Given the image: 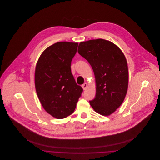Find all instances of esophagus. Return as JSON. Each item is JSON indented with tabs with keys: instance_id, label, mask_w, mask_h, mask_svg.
Returning <instances> with one entry per match:
<instances>
[{
	"instance_id": "1",
	"label": "esophagus",
	"mask_w": 160,
	"mask_h": 160,
	"mask_svg": "<svg viewBox=\"0 0 160 160\" xmlns=\"http://www.w3.org/2000/svg\"><path fill=\"white\" fill-rule=\"evenodd\" d=\"M82 88H83V90H86L87 88H88V84L86 83H84L83 84H82Z\"/></svg>"
}]
</instances>
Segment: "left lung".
Returning a JSON list of instances; mask_svg holds the SVG:
<instances>
[{
  "label": "left lung",
  "instance_id": "8db88e82",
  "mask_svg": "<svg viewBox=\"0 0 160 160\" xmlns=\"http://www.w3.org/2000/svg\"><path fill=\"white\" fill-rule=\"evenodd\" d=\"M78 53L90 63L95 77L96 95L89 101L91 106L101 115L113 113L122 104L128 89L124 54L118 46L103 39L80 42Z\"/></svg>",
  "mask_w": 160,
  "mask_h": 160
}]
</instances>
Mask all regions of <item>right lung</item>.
<instances>
[{
  "instance_id": "1",
  "label": "right lung",
  "mask_w": 160,
  "mask_h": 160,
  "mask_svg": "<svg viewBox=\"0 0 160 160\" xmlns=\"http://www.w3.org/2000/svg\"><path fill=\"white\" fill-rule=\"evenodd\" d=\"M77 42H58L48 47L38 59L35 72L36 91L46 112L57 119L72 114L83 88L71 72Z\"/></svg>"
}]
</instances>
